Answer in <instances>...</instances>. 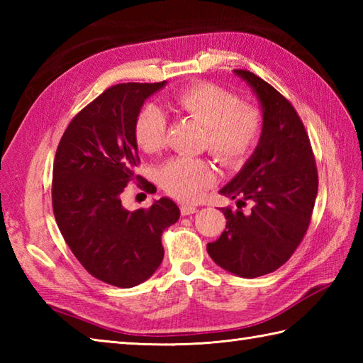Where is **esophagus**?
<instances>
[{
  "mask_svg": "<svg viewBox=\"0 0 363 363\" xmlns=\"http://www.w3.org/2000/svg\"><path fill=\"white\" fill-rule=\"evenodd\" d=\"M198 211V207L194 204H182L181 206V213L182 215H191Z\"/></svg>",
  "mask_w": 363,
  "mask_h": 363,
  "instance_id": "34e87169",
  "label": "esophagus"
}]
</instances>
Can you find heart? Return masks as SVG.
Masks as SVG:
<instances>
[{"label": "heart", "mask_w": 363, "mask_h": 363, "mask_svg": "<svg viewBox=\"0 0 363 363\" xmlns=\"http://www.w3.org/2000/svg\"><path fill=\"white\" fill-rule=\"evenodd\" d=\"M177 111L204 125L203 145L223 164H237L248 156L262 134V117L256 107L240 104L229 90L215 84L198 82L176 91ZM167 117L157 104H145L134 126L135 142L146 152L162 148ZM159 181L169 195L181 201H195L215 182L212 167L203 159L173 157L159 169Z\"/></svg>", "instance_id": "1"}]
</instances>
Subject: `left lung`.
Wrapping results in <instances>:
<instances>
[{
  "label": "left lung",
  "instance_id": "obj_1",
  "mask_svg": "<svg viewBox=\"0 0 363 363\" xmlns=\"http://www.w3.org/2000/svg\"><path fill=\"white\" fill-rule=\"evenodd\" d=\"M262 106V134L240 172L220 190L237 198V211L223 207L226 229L207 243L212 260L240 277L264 276L284 265L309 228L318 173L303 121L279 91L248 70H234ZM252 204L250 214L241 206Z\"/></svg>",
  "mask_w": 363,
  "mask_h": 363
}]
</instances>
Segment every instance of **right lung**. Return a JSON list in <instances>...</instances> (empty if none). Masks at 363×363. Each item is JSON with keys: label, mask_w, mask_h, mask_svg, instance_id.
Returning a JSON list of instances; mask_svg holds the SVG:
<instances>
[{"label": "right lung", "mask_w": 363, "mask_h": 363, "mask_svg": "<svg viewBox=\"0 0 363 363\" xmlns=\"http://www.w3.org/2000/svg\"><path fill=\"white\" fill-rule=\"evenodd\" d=\"M165 84L107 89L70 121L54 157L52 211L60 234L91 276L120 289L154 274L164 259L162 233L181 215L169 198L134 212L120 198L128 182L142 179L135 173V118Z\"/></svg>", "instance_id": "right-lung-1"}]
</instances>
